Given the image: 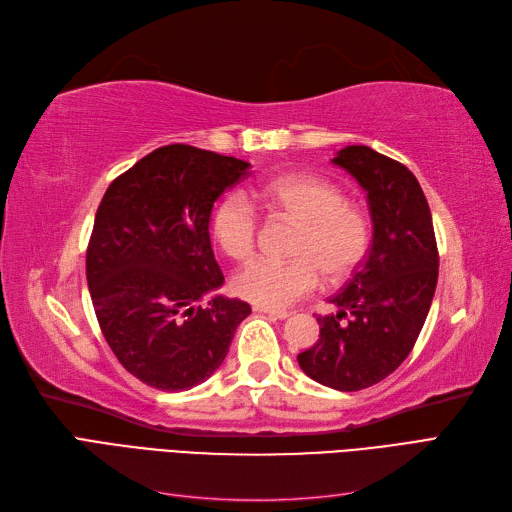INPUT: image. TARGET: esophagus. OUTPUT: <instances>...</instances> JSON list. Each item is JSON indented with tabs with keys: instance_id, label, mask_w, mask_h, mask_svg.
<instances>
[{
	"instance_id": "obj_1",
	"label": "esophagus",
	"mask_w": 512,
	"mask_h": 512,
	"mask_svg": "<svg viewBox=\"0 0 512 512\" xmlns=\"http://www.w3.org/2000/svg\"><path fill=\"white\" fill-rule=\"evenodd\" d=\"M254 309L260 314H267L269 318H275V320H286L290 316L286 309H269V307H254Z\"/></svg>"
}]
</instances>
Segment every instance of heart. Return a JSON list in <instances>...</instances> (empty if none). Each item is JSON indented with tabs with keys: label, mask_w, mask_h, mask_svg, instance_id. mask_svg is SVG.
Masks as SVG:
<instances>
[{
	"label": "heart",
	"mask_w": 512,
	"mask_h": 512,
	"mask_svg": "<svg viewBox=\"0 0 512 512\" xmlns=\"http://www.w3.org/2000/svg\"><path fill=\"white\" fill-rule=\"evenodd\" d=\"M269 207L301 224L288 262L256 260L241 269L232 288L258 307H288L314 292L320 273L327 282H344L363 265L371 243L367 213L348 203L337 185L314 177H290L260 190ZM258 211L241 190L228 192L211 215V232L220 250L250 260L258 241Z\"/></svg>",
	"instance_id": "1"
}]
</instances>
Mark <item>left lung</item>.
I'll use <instances>...</instances> for the list:
<instances>
[{
  "label": "left lung",
  "mask_w": 512,
  "mask_h": 512,
  "mask_svg": "<svg viewBox=\"0 0 512 512\" xmlns=\"http://www.w3.org/2000/svg\"><path fill=\"white\" fill-rule=\"evenodd\" d=\"M367 192L374 239L363 265L320 316V339L297 361L305 374L335 391L378 384L406 361L421 333L438 284V245L427 198L410 170L365 145L337 151Z\"/></svg>",
  "instance_id": "8db88e82"
}]
</instances>
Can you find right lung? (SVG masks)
Returning a JSON list of instances; mask_svg holds the SVG:
<instances>
[{"mask_svg": "<svg viewBox=\"0 0 512 512\" xmlns=\"http://www.w3.org/2000/svg\"><path fill=\"white\" fill-rule=\"evenodd\" d=\"M250 164L190 145H166L119 175L102 198L87 245V284L117 361L153 389L205 382L228 354L243 318L224 284L209 218Z\"/></svg>", "mask_w": 512, "mask_h": 512, "instance_id": "1", "label": "right lung"}]
</instances>
